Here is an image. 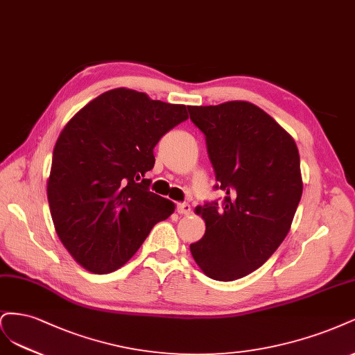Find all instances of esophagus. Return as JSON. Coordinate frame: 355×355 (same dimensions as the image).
<instances>
[{
  "label": "esophagus",
  "mask_w": 355,
  "mask_h": 355,
  "mask_svg": "<svg viewBox=\"0 0 355 355\" xmlns=\"http://www.w3.org/2000/svg\"><path fill=\"white\" fill-rule=\"evenodd\" d=\"M177 212L181 215H189L191 212V207L189 203H177Z\"/></svg>",
  "instance_id": "1"
}]
</instances>
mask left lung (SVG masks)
Wrapping results in <instances>:
<instances>
[{"mask_svg": "<svg viewBox=\"0 0 355 355\" xmlns=\"http://www.w3.org/2000/svg\"><path fill=\"white\" fill-rule=\"evenodd\" d=\"M207 135L220 190L218 203L196 207L207 225L190 252L208 277L232 282L259 268L288 236L302 196L300 152L293 137L249 101L190 106Z\"/></svg>", "mask_w": 355, "mask_h": 355, "instance_id": "left-lung-1", "label": "left lung"}]
</instances>
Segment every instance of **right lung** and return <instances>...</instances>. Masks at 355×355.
I'll use <instances>...</instances> for the list:
<instances>
[{
	"mask_svg": "<svg viewBox=\"0 0 355 355\" xmlns=\"http://www.w3.org/2000/svg\"><path fill=\"white\" fill-rule=\"evenodd\" d=\"M187 106L115 88L64 125L53 150L47 196L55 233L79 266L94 274L121 268L153 225L175 211L148 190L153 147L189 118Z\"/></svg>",
	"mask_w": 355,
	"mask_h": 355,
	"instance_id": "right-lung-1",
	"label": "right lung"
}]
</instances>
